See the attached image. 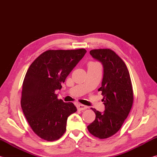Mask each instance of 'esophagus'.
<instances>
[{
	"mask_svg": "<svg viewBox=\"0 0 157 157\" xmlns=\"http://www.w3.org/2000/svg\"><path fill=\"white\" fill-rule=\"evenodd\" d=\"M77 108H78V110L82 111V110L86 109L88 108V107H87V106L83 105H78V107H77Z\"/></svg>",
	"mask_w": 157,
	"mask_h": 157,
	"instance_id": "34e87169",
	"label": "esophagus"
}]
</instances>
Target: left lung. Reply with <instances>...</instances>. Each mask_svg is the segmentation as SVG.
Wrapping results in <instances>:
<instances>
[{"mask_svg": "<svg viewBox=\"0 0 157 157\" xmlns=\"http://www.w3.org/2000/svg\"><path fill=\"white\" fill-rule=\"evenodd\" d=\"M90 54L104 68L98 91H102L105 110L101 113L91 108L96 116L87 129L98 139H107L118 132L131 110L134 101L132 81L125 63L113 50H91Z\"/></svg>", "mask_w": 157, "mask_h": 157, "instance_id": "obj_1", "label": "left lung"}]
</instances>
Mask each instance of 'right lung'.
Listing matches in <instances>:
<instances>
[{"label":"right lung","mask_w":157,"mask_h":157,"mask_svg":"<svg viewBox=\"0 0 157 157\" xmlns=\"http://www.w3.org/2000/svg\"><path fill=\"white\" fill-rule=\"evenodd\" d=\"M86 50H49L32 63L22 86L21 105L32 129L41 139L53 141L63 136L68 117L77 111L72 102L57 99L56 90Z\"/></svg>","instance_id":"1"}]
</instances>
